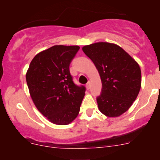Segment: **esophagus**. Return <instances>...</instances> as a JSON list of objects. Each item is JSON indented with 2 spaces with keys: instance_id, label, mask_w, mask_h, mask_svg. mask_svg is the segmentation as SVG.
Wrapping results in <instances>:
<instances>
[{
  "instance_id": "obj_1",
  "label": "esophagus",
  "mask_w": 160,
  "mask_h": 160,
  "mask_svg": "<svg viewBox=\"0 0 160 160\" xmlns=\"http://www.w3.org/2000/svg\"><path fill=\"white\" fill-rule=\"evenodd\" d=\"M86 88H87V89H90V87H91V82H89V81L87 83H86Z\"/></svg>"
}]
</instances>
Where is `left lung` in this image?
I'll return each mask as SVG.
<instances>
[{
    "label": "left lung",
    "instance_id": "obj_1",
    "mask_svg": "<svg viewBox=\"0 0 160 160\" xmlns=\"http://www.w3.org/2000/svg\"><path fill=\"white\" fill-rule=\"evenodd\" d=\"M82 51L95 64L102 80L97 97L100 111L109 117H119L131 107L141 89L138 64L119 46L99 43L85 46Z\"/></svg>",
    "mask_w": 160,
    "mask_h": 160
}]
</instances>
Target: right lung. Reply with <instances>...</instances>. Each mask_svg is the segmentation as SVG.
Segmentation results:
<instances>
[{"label": "right lung", "mask_w": 160, "mask_h": 160, "mask_svg": "<svg viewBox=\"0 0 160 160\" xmlns=\"http://www.w3.org/2000/svg\"><path fill=\"white\" fill-rule=\"evenodd\" d=\"M79 49L78 46H53L36 55L27 71L33 102L54 124H68L80 111L86 87L74 83L69 69Z\"/></svg>", "instance_id": "right-lung-1"}]
</instances>
